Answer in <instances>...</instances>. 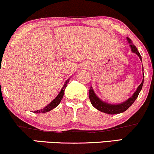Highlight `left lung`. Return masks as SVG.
<instances>
[{
	"label": "left lung",
	"mask_w": 154,
	"mask_h": 154,
	"mask_svg": "<svg viewBox=\"0 0 154 154\" xmlns=\"http://www.w3.org/2000/svg\"><path fill=\"white\" fill-rule=\"evenodd\" d=\"M128 43H130V47H131V50L133 53H135L137 56H139L140 60L141 56L140 54V53L137 51V48L135 47V45L134 44H132V41L130 40V38H128ZM142 61V60H141ZM143 81H144V75H143V79L142 82L140 85L137 88V91L135 92L133 95L131 97V98H129L128 100H127L126 101L124 102V103H122L120 104H118V105H112V104H109L107 103H105V102L102 101L99 98L97 97V95L95 94L94 91L92 89L91 87V89L89 90V98L91 100V102L92 105L94 106L95 109H98V111H102V112L106 113V114H120V113H122L124 111H125L127 109H128L129 108L132 106V104L135 102L136 98L138 96L140 92L141 89H142L143 85Z\"/></svg>",
	"instance_id": "8db88e82"
}]
</instances>
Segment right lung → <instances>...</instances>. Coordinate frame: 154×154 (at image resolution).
<instances>
[{"instance_id": "obj_1", "label": "right lung", "mask_w": 154, "mask_h": 154, "mask_svg": "<svg viewBox=\"0 0 154 154\" xmlns=\"http://www.w3.org/2000/svg\"><path fill=\"white\" fill-rule=\"evenodd\" d=\"M69 79H68L66 81V82H65V84L63 85L62 89H61V91L59 93V94L57 95V97H56L55 99L53 100V101H51V103L48 104V105L46 106H45V108H43V109H40V110L34 111V113H37V114H40V113H45V112H48V111L52 110V109H54V108H56V106H57L60 103V102H61V99L63 98V93H64L65 88H66V87L67 83L69 82Z\"/></svg>"}]
</instances>
